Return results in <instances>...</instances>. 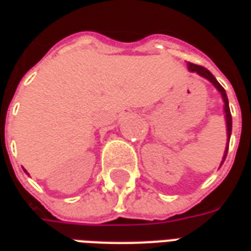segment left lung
<instances>
[{"mask_svg": "<svg viewBox=\"0 0 251 251\" xmlns=\"http://www.w3.org/2000/svg\"><path fill=\"white\" fill-rule=\"evenodd\" d=\"M188 70L192 73H197L199 75H201L205 79H208L209 82L214 85L215 88L218 89V92L222 94V99H223V102H225V113H226V124H227V146H226V150H225V155H223V161L222 163L225 162L226 157H227V151H228V143H230V136H231V131H232V119H231V112H230V106H228V99H227V94H226V90L223 89V86L220 85L218 81H216V78L212 75V73L207 70L205 67H202V66H197L193 65V63H189L188 62ZM220 163V165H222Z\"/></svg>", "mask_w": 251, "mask_h": 251, "instance_id": "left-lung-1", "label": "left lung"}]
</instances>
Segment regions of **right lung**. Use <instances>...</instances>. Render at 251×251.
I'll list each match as a JSON object with an SVG mask.
<instances>
[{
	"mask_svg": "<svg viewBox=\"0 0 251 251\" xmlns=\"http://www.w3.org/2000/svg\"><path fill=\"white\" fill-rule=\"evenodd\" d=\"M25 173H26V170H25Z\"/></svg>",
	"mask_w": 251,
	"mask_h": 251,
	"instance_id": "1",
	"label": "right lung"
}]
</instances>
